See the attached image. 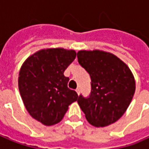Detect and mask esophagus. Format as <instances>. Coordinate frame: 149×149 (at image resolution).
Masks as SVG:
<instances>
[{
  "instance_id": "esophagus-1",
  "label": "esophagus",
  "mask_w": 149,
  "mask_h": 149,
  "mask_svg": "<svg viewBox=\"0 0 149 149\" xmlns=\"http://www.w3.org/2000/svg\"><path fill=\"white\" fill-rule=\"evenodd\" d=\"M75 91H76V92L78 93V95H80V88H77Z\"/></svg>"
}]
</instances>
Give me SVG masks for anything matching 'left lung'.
<instances>
[{
	"instance_id": "left-lung-1",
	"label": "left lung",
	"mask_w": 149,
	"mask_h": 149,
	"mask_svg": "<svg viewBox=\"0 0 149 149\" xmlns=\"http://www.w3.org/2000/svg\"><path fill=\"white\" fill-rule=\"evenodd\" d=\"M78 62L90 74V96H79L78 103L87 121L104 127L117 121L132 100L136 82L129 67L110 52L79 51Z\"/></svg>"
}]
</instances>
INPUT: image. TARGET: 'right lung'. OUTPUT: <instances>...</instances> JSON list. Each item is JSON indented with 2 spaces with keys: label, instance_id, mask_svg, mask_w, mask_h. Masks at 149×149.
Segmentation results:
<instances>
[{
  "label": "right lung",
  "instance_id": "1",
  "mask_svg": "<svg viewBox=\"0 0 149 149\" xmlns=\"http://www.w3.org/2000/svg\"><path fill=\"white\" fill-rule=\"evenodd\" d=\"M74 50L42 49L29 56L18 74V89L29 113L45 125L60 122L78 94L68 87L63 73L74 60Z\"/></svg>",
  "mask_w": 149,
  "mask_h": 149
}]
</instances>
